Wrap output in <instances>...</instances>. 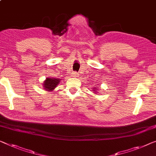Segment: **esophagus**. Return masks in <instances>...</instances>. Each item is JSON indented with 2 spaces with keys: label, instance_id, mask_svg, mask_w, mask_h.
<instances>
[{
  "label": "esophagus",
  "instance_id": "34e87169",
  "mask_svg": "<svg viewBox=\"0 0 156 156\" xmlns=\"http://www.w3.org/2000/svg\"><path fill=\"white\" fill-rule=\"evenodd\" d=\"M78 74L77 72L74 71L73 73H72V76H73V77H78Z\"/></svg>",
  "mask_w": 156,
  "mask_h": 156
}]
</instances>
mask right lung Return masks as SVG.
Returning a JSON list of instances; mask_svg holds the SVG:
<instances>
[{
	"label": "right lung",
	"instance_id": "1",
	"mask_svg": "<svg viewBox=\"0 0 156 156\" xmlns=\"http://www.w3.org/2000/svg\"><path fill=\"white\" fill-rule=\"evenodd\" d=\"M59 83V79L47 78L43 83V87L46 90H53Z\"/></svg>",
	"mask_w": 156,
	"mask_h": 156
}]
</instances>
